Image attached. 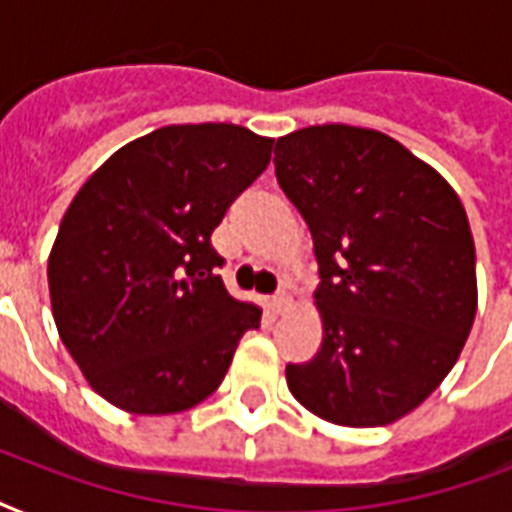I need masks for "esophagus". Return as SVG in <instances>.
<instances>
[{
	"label": "esophagus",
	"mask_w": 512,
	"mask_h": 512,
	"mask_svg": "<svg viewBox=\"0 0 512 512\" xmlns=\"http://www.w3.org/2000/svg\"><path fill=\"white\" fill-rule=\"evenodd\" d=\"M268 305H271V311L276 313V316H281V313L289 311V305H292V300H289L287 295H276Z\"/></svg>",
	"instance_id": "34e87169"
}]
</instances>
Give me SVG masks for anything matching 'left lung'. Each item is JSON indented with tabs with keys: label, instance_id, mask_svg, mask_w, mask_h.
Listing matches in <instances>:
<instances>
[{
	"label": "left lung",
	"instance_id": "left-lung-1",
	"mask_svg": "<svg viewBox=\"0 0 512 512\" xmlns=\"http://www.w3.org/2000/svg\"><path fill=\"white\" fill-rule=\"evenodd\" d=\"M276 180L313 236L321 348L292 396L348 428L401 420L452 372L478 308L454 188L385 132L316 124L276 140Z\"/></svg>",
	"mask_w": 512,
	"mask_h": 512
}]
</instances>
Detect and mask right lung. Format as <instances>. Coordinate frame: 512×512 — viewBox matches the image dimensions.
I'll use <instances>...</instances> for the list:
<instances>
[{
    "instance_id": "obj_1",
    "label": "right lung",
    "mask_w": 512,
    "mask_h": 512,
    "mask_svg": "<svg viewBox=\"0 0 512 512\" xmlns=\"http://www.w3.org/2000/svg\"><path fill=\"white\" fill-rule=\"evenodd\" d=\"M239 124H170L119 148L60 220L47 260L55 327L90 388L177 414L223 382L263 311L228 295L212 249L225 209L271 162Z\"/></svg>"
}]
</instances>
